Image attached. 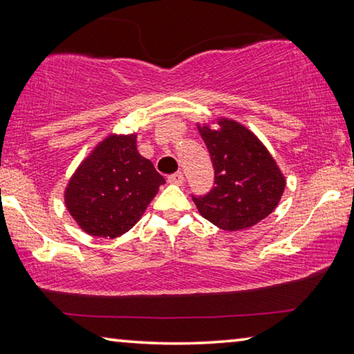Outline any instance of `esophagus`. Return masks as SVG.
<instances>
[{
	"mask_svg": "<svg viewBox=\"0 0 354 354\" xmlns=\"http://www.w3.org/2000/svg\"><path fill=\"white\" fill-rule=\"evenodd\" d=\"M167 181H169L170 184L181 185V184L184 183V175H183L181 171H178V173H175V175H170V176H169V179H167Z\"/></svg>",
	"mask_w": 354,
	"mask_h": 354,
	"instance_id": "34e87169",
	"label": "esophagus"
}]
</instances>
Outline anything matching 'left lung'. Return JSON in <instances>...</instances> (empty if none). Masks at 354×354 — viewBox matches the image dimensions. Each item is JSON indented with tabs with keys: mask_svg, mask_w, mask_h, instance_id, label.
<instances>
[{
	"mask_svg": "<svg viewBox=\"0 0 354 354\" xmlns=\"http://www.w3.org/2000/svg\"><path fill=\"white\" fill-rule=\"evenodd\" d=\"M211 154L215 185L194 201L201 217L220 230L241 231L268 217L281 201L286 176L253 131L218 117L196 123Z\"/></svg>",
	"mask_w": 354,
	"mask_h": 354,
	"instance_id": "obj_1",
	"label": "left lung"
}]
</instances>
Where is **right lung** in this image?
Here are the masks:
<instances>
[{"mask_svg":"<svg viewBox=\"0 0 354 354\" xmlns=\"http://www.w3.org/2000/svg\"><path fill=\"white\" fill-rule=\"evenodd\" d=\"M165 183L137 149V134H109L81 160L64 190L71 218L88 236L128 232Z\"/></svg>","mask_w":354,"mask_h":354,"instance_id":"right-lung-1","label":"right lung"}]
</instances>
